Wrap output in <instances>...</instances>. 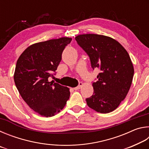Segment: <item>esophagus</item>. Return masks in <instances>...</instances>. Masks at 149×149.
<instances>
[{"mask_svg":"<svg viewBox=\"0 0 149 149\" xmlns=\"http://www.w3.org/2000/svg\"><path fill=\"white\" fill-rule=\"evenodd\" d=\"M83 86V84L82 83H79V85H78L77 87H74V90H78V89H80L81 88V87Z\"/></svg>","mask_w":149,"mask_h":149,"instance_id":"1","label":"esophagus"}]
</instances>
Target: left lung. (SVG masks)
I'll return each instance as SVG.
<instances>
[{"label": "left lung", "instance_id": "obj_1", "mask_svg": "<svg viewBox=\"0 0 149 149\" xmlns=\"http://www.w3.org/2000/svg\"><path fill=\"white\" fill-rule=\"evenodd\" d=\"M75 39L89 55L93 69L100 70L87 104L102 114L112 112L124 100L132 85L134 68L129 54L119 42L105 35L82 34Z\"/></svg>", "mask_w": 149, "mask_h": 149}]
</instances>
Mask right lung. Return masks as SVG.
Wrapping results in <instances>:
<instances>
[{
    "label": "right lung",
    "instance_id": "obj_1",
    "mask_svg": "<svg viewBox=\"0 0 149 149\" xmlns=\"http://www.w3.org/2000/svg\"><path fill=\"white\" fill-rule=\"evenodd\" d=\"M70 37L50 39L30 45L17 59L15 84L22 99L37 114L51 117L60 112L70 98V89L49 78L53 77Z\"/></svg>",
    "mask_w": 149,
    "mask_h": 149
}]
</instances>
